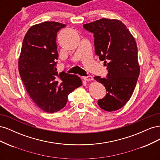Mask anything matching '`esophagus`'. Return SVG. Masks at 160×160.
<instances>
[{
    "label": "esophagus",
    "mask_w": 160,
    "mask_h": 160,
    "mask_svg": "<svg viewBox=\"0 0 160 160\" xmlns=\"http://www.w3.org/2000/svg\"><path fill=\"white\" fill-rule=\"evenodd\" d=\"M83 79L85 81H92V80H93V77L89 75V76H87V77H83Z\"/></svg>",
    "instance_id": "1"
}]
</instances>
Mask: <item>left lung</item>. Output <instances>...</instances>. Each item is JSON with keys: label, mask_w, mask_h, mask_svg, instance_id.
I'll use <instances>...</instances> for the list:
<instances>
[{"label": "left lung", "mask_w": 160, "mask_h": 160, "mask_svg": "<svg viewBox=\"0 0 160 160\" xmlns=\"http://www.w3.org/2000/svg\"><path fill=\"white\" fill-rule=\"evenodd\" d=\"M83 27L93 33L95 54L108 70L107 78L94 77L108 92L98 103L105 111L118 110L131 98L139 75L136 42L126 26L116 19L101 18Z\"/></svg>", "instance_id": "8db88e82"}]
</instances>
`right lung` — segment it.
I'll use <instances>...</instances> for the list:
<instances>
[{"mask_svg":"<svg viewBox=\"0 0 160 160\" xmlns=\"http://www.w3.org/2000/svg\"><path fill=\"white\" fill-rule=\"evenodd\" d=\"M65 27L54 21L32 26L24 37L18 59V71L27 93L47 113L62 109L68 95L82 85L77 75L57 71V34Z\"/></svg>","mask_w":160,"mask_h":160,"instance_id":"add662e5","label":"right lung"}]
</instances>
